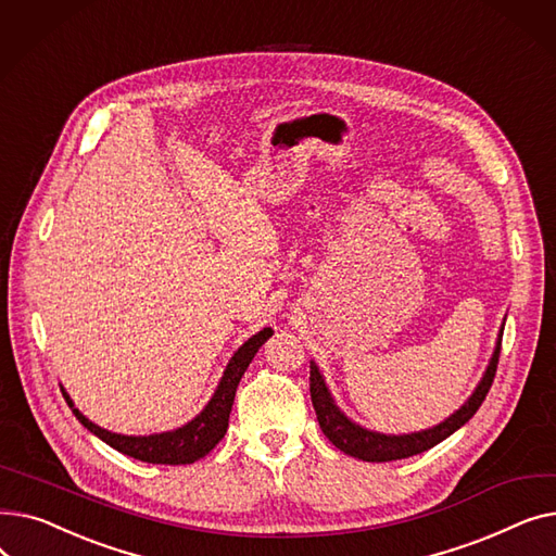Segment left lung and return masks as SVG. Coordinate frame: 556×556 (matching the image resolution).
Returning a JSON list of instances; mask_svg holds the SVG:
<instances>
[{
    "mask_svg": "<svg viewBox=\"0 0 556 556\" xmlns=\"http://www.w3.org/2000/svg\"><path fill=\"white\" fill-rule=\"evenodd\" d=\"M501 346H503V336L498 338V344H495L493 358L486 367V374L482 376L478 390L473 392V396L466 401L459 410L455 415H451L444 424L434 426L430 430L413 432V434H381V432H371V430H365V428L349 421L336 407V403L325 386L323 374L317 371V365L311 363V401L315 407L319 428H323V432L329 437V442L336 448H340L342 453L352 455V457H358L363 462H394V459L419 455V453L437 446L440 442H444L446 437H451L457 428H462L478 413V407L482 405V401L486 399V394L491 390L495 369H498Z\"/></svg>",
    "mask_w": 556,
    "mask_h": 556,
    "instance_id": "obj_1",
    "label": "left lung"
}]
</instances>
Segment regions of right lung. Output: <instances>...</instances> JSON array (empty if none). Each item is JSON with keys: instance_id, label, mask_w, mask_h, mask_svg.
I'll list each match as a JSON object with an SVG mask.
<instances>
[{"instance_id": "obj_1", "label": "right lung", "mask_w": 556, "mask_h": 556, "mask_svg": "<svg viewBox=\"0 0 556 556\" xmlns=\"http://www.w3.org/2000/svg\"><path fill=\"white\" fill-rule=\"evenodd\" d=\"M270 336H273V329H263L256 336H252L229 361V365L220 378V386H218L216 394L212 396V401L207 403V407H204V410L191 424L173 430V432L149 434V437L114 434V432L99 428L90 419H85L74 407L67 392H63V396H65L67 405L72 407L76 419L87 430L94 432L99 440L110 444L114 451H119L124 455L141 459V462H149V464H191V462L207 455L225 437L233 396H237L241 376L245 374L248 365L252 363L254 354L258 352V346Z\"/></svg>"}]
</instances>
